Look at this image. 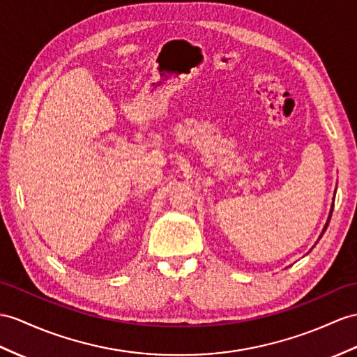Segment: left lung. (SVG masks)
I'll return each instance as SVG.
<instances>
[{
	"mask_svg": "<svg viewBox=\"0 0 357 357\" xmlns=\"http://www.w3.org/2000/svg\"><path fill=\"white\" fill-rule=\"evenodd\" d=\"M335 199V198H333ZM332 211H333V204H332V208H330V213H328V220H327V222H326V225H324V229H323V233H321V236H323L324 234V231H326V229L328 227V222H330V218H332ZM319 236V238H321Z\"/></svg>",
	"mask_w": 357,
	"mask_h": 357,
	"instance_id": "left-lung-1",
	"label": "left lung"
}]
</instances>
